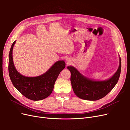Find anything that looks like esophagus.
Returning <instances> with one entry per match:
<instances>
[{
	"label": "esophagus",
	"instance_id": "esophagus-1",
	"mask_svg": "<svg viewBox=\"0 0 130 130\" xmlns=\"http://www.w3.org/2000/svg\"><path fill=\"white\" fill-rule=\"evenodd\" d=\"M66 60L67 62V63H69V62H70V59L69 58H66Z\"/></svg>",
	"mask_w": 130,
	"mask_h": 130
}]
</instances>
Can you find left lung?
Instances as JSON below:
<instances>
[{"mask_svg": "<svg viewBox=\"0 0 130 130\" xmlns=\"http://www.w3.org/2000/svg\"><path fill=\"white\" fill-rule=\"evenodd\" d=\"M116 73L109 79L105 81H93L82 76L73 67L67 68L71 73L70 81L75 95L82 99L95 101L99 100L108 94L118 81L121 72V58Z\"/></svg>", "mask_w": 130, "mask_h": 130, "instance_id": "obj_1", "label": "left lung"}]
</instances>
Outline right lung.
Returning a JSON list of instances; mask_svg holds the SVG:
<instances>
[{"mask_svg":"<svg viewBox=\"0 0 130 130\" xmlns=\"http://www.w3.org/2000/svg\"><path fill=\"white\" fill-rule=\"evenodd\" d=\"M15 42L11 45L9 58V73L12 83L27 99L34 101L45 99L52 94L58 75L65 68V62H56L45 73L39 76H23L15 69L13 62L12 50Z\"/></svg>","mask_w":130,"mask_h":130,"instance_id":"1","label":"right lung"}]
</instances>
